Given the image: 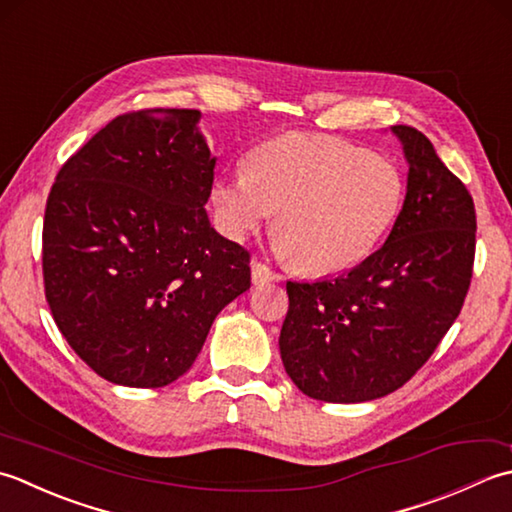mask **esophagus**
<instances>
[{"instance_id": "obj_1", "label": "esophagus", "mask_w": 512, "mask_h": 512, "mask_svg": "<svg viewBox=\"0 0 512 512\" xmlns=\"http://www.w3.org/2000/svg\"><path fill=\"white\" fill-rule=\"evenodd\" d=\"M280 276L276 274V271H271L269 265L260 263V260H254L252 263V280L254 285H265V283H274V280H278Z\"/></svg>"}]
</instances>
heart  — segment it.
Here are the masks:
<instances>
[{
  "mask_svg": "<svg viewBox=\"0 0 512 512\" xmlns=\"http://www.w3.org/2000/svg\"><path fill=\"white\" fill-rule=\"evenodd\" d=\"M402 196V174L389 159L298 132L263 143L247 170L212 187L225 236L243 241L278 212L280 252L311 274H336L367 258L393 227Z\"/></svg>",
  "mask_w": 512,
  "mask_h": 512,
  "instance_id": "1",
  "label": "heart"
}]
</instances>
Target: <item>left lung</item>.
Segmentation results:
<instances>
[{"label":"left lung","mask_w":512,"mask_h":512,"mask_svg":"<svg viewBox=\"0 0 512 512\" xmlns=\"http://www.w3.org/2000/svg\"><path fill=\"white\" fill-rule=\"evenodd\" d=\"M391 130L409 183L387 241L338 278L287 283L280 358L314 400L351 404L398 391L433 356L471 287L473 196L420 130Z\"/></svg>","instance_id":"obj_1"}]
</instances>
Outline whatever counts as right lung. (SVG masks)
I'll list each match as a JSON object with an SVG mask.
<instances>
[{"label": "right lung", "instance_id": "right-lung-1", "mask_svg": "<svg viewBox=\"0 0 512 512\" xmlns=\"http://www.w3.org/2000/svg\"><path fill=\"white\" fill-rule=\"evenodd\" d=\"M198 110L119 114L61 165L41 267L59 331L101 378L156 389L192 367L252 285L249 252L212 227L216 156Z\"/></svg>", "mask_w": 512, "mask_h": 512}]
</instances>
